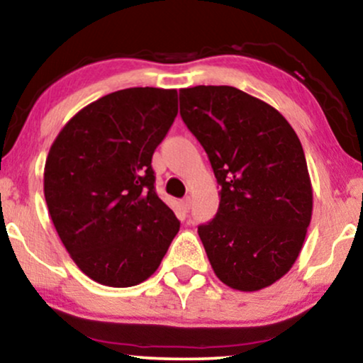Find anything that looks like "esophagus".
Listing matches in <instances>:
<instances>
[{
	"label": "esophagus",
	"mask_w": 363,
	"mask_h": 363,
	"mask_svg": "<svg viewBox=\"0 0 363 363\" xmlns=\"http://www.w3.org/2000/svg\"><path fill=\"white\" fill-rule=\"evenodd\" d=\"M182 208H183V212H190V208H191V199H190V196H186V199L182 200Z\"/></svg>",
	"instance_id": "1"
}]
</instances>
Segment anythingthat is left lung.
Listing matches in <instances>:
<instances>
[{"label": "left lung", "instance_id": "left-lung-1", "mask_svg": "<svg viewBox=\"0 0 363 363\" xmlns=\"http://www.w3.org/2000/svg\"><path fill=\"white\" fill-rule=\"evenodd\" d=\"M180 114L220 185L216 217L199 225L213 272L232 289L267 288L296 262L311 222L299 138L279 111L230 86L182 89Z\"/></svg>", "mask_w": 363, "mask_h": 363}]
</instances>
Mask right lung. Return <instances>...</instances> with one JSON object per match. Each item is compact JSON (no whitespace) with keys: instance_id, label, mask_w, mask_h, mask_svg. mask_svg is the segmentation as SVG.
Returning a JSON list of instances; mask_svg holds the SVG:
<instances>
[{"instance_id":"right-lung-1","label":"right lung","mask_w":363,"mask_h":363,"mask_svg":"<svg viewBox=\"0 0 363 363\" xmlns=\"http://www.w3.org/2000/svg\"><path fill=\"white\" fill-rule=\"evenodd\" d=\"M177 114V89H123L80 109L48 151L43 194L52 222L96 283L146 281L180 230L151 168Z\"/></svg>"}]
</instances>
